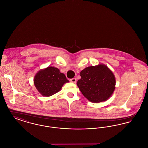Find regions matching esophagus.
<instances>
[{"mask_svg": "<svg viewBox=\"0 0 148 148\" xmlns=\"http://www.w3.org/2000/svg\"><path fill=\"white\" fill-rule=\"evenodd\" d=\"M70 82L73 83H75L77 82V79L76 78H73L70 79Z\"/></svg>", "mask_w": 148, "mask_h": 148, "instance_id": "1", "label": "esophagus"}]
</instances>
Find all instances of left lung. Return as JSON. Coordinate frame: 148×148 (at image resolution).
Returning a JSON list of instances; mask_svg holds the SVG:
<instances>
[{
  "label": "left lung",
  "instance_id": "1",
  "mask_svg": "<svg viewBox=\"0 0 148 148\" xmlns=\"http://www.w3.org/2000/svg\"><path fill=\"white\" fill-rule=\"evenodd\" d=\"M77 86L83 95L92 103L104 101L113 94L115 77L113 72L104 64L87 67L80 72Z\"/></svg>",
  "mask_w": 148,
  "mask_h": 148
}]
</instances>
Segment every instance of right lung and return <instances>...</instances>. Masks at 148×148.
Instances as JSON below:
<instances>
[{
  "mask_svg": "<svg viewBox=\"0 0 148 148\" xmlns=\"http://www.w3.org/2000/svg\"><path fill=\"white\" fill-rule=\"evenodd\" d=\"M68 82L63 73L53 66L39 71L34 79L36 89L44 97H50L59 92L63 85Z\"/></svg>",
  "mask_w": 148,
  "mask_h": 148,
  "instance_id": "1",
  "label": "right lung"
}]
</instances>
